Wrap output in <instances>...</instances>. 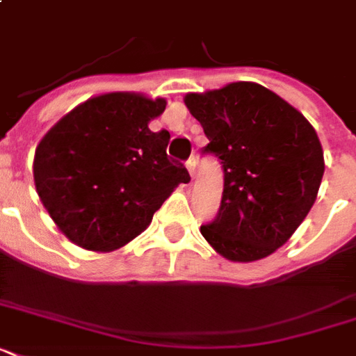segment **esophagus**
<instances>
[{
    "mask_svg": "<svg viewBox=\"0 0 356 356\" xmlns=\"http://www.w3.org/2000/svg\"><path fill=\"white\" fill-rule=\"evenodd\" d=\"M195 164H197V159H195V156H190L188 161H186V170H188L190 177H194L195 175Z\"/></svg>",
    "mask_w": 356,
    "mask_h": 356,
    "instance_id": "34e87169",
    "label": "esophagus"
}]
</instances>
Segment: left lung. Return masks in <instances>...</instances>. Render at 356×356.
I'll list each match as a JSON object with an SVG mask.
<instances>
[{"mask_svg": "<svg viewBox=\"0 0 356 356\" xmlns=\"http://www.w3.org/2000/svg\"><path fill=\"white\" fill-rule=\"evenodd\" d=\"M223 164L222 207L201 227L231 262H254L290 240L314 205L325 172L310 122L266 86L238 81L184 96Z\"/></svg>", "mask_w": 356, "mask_h": 356, "instance_id": "8db88e82", "label": "left lung"}]
</instances>
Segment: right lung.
I'll return each mask as SVG.
<instances>
[{
    "label": "right lung",
    "instance_id": "right-lung-1",
    "mask_svg": "<svg viewBox=\"0 0 356 356\" xmlns=\"http://www.w3.org/2000/svg\"><path fill=\"white\" fill-rule=\"evenodd\" d=\"M164 97L108 92L64 114L36 145V194L60 233L79 248L108 253L138 236L188 170L166 155L170 133L151 120Z\"/></svg>",
    "mask_w": 356,
    "mask_h": 356
}]
</instances>
